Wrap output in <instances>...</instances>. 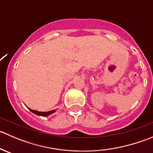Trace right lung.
<instances>
[{
	"mask_svg": "<svg viewBox=\"0 0 153 153\" xmlns=\"http://www.w3.org/2000/svg\"><path fill=\"white\" fill-rule=\"evenodd\" d=\"M29 110L31 111L32 112H33L34 114L37 115H39V116H48V115H51V114L54 113L55 112H56V109H53V110H51V111H48V112H39V111H37V110H34V109H30V108H28Z\"/></svg>",
	"mask_w": 153,
	"mask_h": 153,
	"instance_id": "obj_1",
	"label": "right lung"
}]
</instances>
